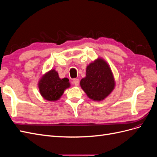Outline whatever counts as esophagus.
<instances>
[{"label": "esophagus", "instance_id": "34e87169", "mask_svg": "<svg viewBox=\"0 0 157 157\" xmlns=\"http://www.w3.org/2000/svg\"><path fill=\"white\" fill-rule=\"evenodd\" d=\"M73 83L75 85V86H78L79 84V80L77 78H74L73 80Z\"/></svg>", "mask_w": 157, "mask_h": 157}]
</instances>
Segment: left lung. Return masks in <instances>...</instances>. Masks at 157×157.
<instances>
[{
	"mask_svg": "<svg viewBox=\"0 0 157 157\" xmlns=\"http://www.w3.org/2000/svg\"><path fill=\"white\" fill-rule=\"evenodd\" d=\"M86 71V77L80 80V86L90 99L103 100L115 86L110 67L105 60L99 58L87 66Z\"/></svg>",
	"mask_w": 157,
	"mask_h": 157,
	"instance_id": "obj_1",
	"label": "left lung"
}]
</instances>
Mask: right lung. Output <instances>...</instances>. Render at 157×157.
I'll list each match as a JSON object with an SVG mask.
<instances>
[{
  "instance_id": "1",
  "label": "right lung",
  "mask_w": 157,
  "mask_h": 157,
  "mask_svg": "<svg viewBox=\"0 0 157 157\" xmlns=\"http://www.w3.org/2000/svg\"><path fill=\"white\" fill-rule=\"evenodd\" d=\"M38 86L44 99L54 101L61 98L65 89L70 87V83L68 78L61 79L58 72L55 69H52L42 76Z\"/></svg>"
}]
</instances>
